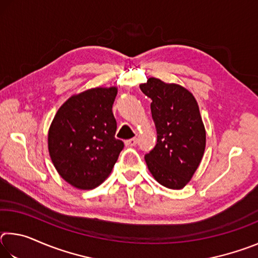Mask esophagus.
<instances>
[{
	"instance_id": "esophagus-1",
	"label": "esophagus",
	"mask_w": 258,
	"mask_h": 258,
	"mask_svg": "<svg viewBox=\"0 0 258 258\" xmlns=\"http://www.w3.org/2000/svg\"><path fill=\"white\" fill-rule=\"evenodd\" d=\"M138 143V139L137 138H132V139H130V140H126L125 141V146L126 147H133V146H135Z\"/></svg>"
}]
</instances>
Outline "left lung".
<instances>
[{
  "instance_id": "1",
  "label": "left lung",
  "mask_w": 258,
  "mask_h": 258,
  "mask_svg": "<svg viewBox=\"0 0 258 258\" xmlns=\"http://www.w3.org/2000/svg\"><path fill=\"white\" fill-rule=\"evenodd\" d=\"M140 89L152 102L157 145L145 156L155 180L168 189H183L203 159L206 131L190 91L151 77Z\"/></svg>"
}]
</instances>
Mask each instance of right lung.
I'll list each match as a JSON object with an SVG mask.
<instances>
[{
	"label": "right lung",
	"mask_w": 258,
	"mask_h": 258,
	"mask_svg": "<svg viewBox=\"0 0 258 258\" xmlns=\"http://www.w3.org/2000/svg\"><path fill=\"white\" fill-rule=\"evenodd\" d=\"M117 87H95L73 95L52 120L47 146L59 175L81 190L99 186L111 173L124 143L115 138L112 104Z\"/></svg>",
	"instance_id": "right-lung-1"
}]
</instances>
